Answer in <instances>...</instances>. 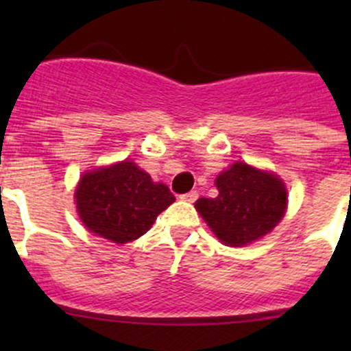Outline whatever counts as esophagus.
I'll return each instance as SVG.
<instances>
[{"label":"esophagus","mask_w":351,"mask_h":351,"mask_svg":"<svg viewBox=\"0 0 351 351\" xmlns=\"http://www.w3.org/2000/svg\"><path fill=\"white\" fill-rule=\"evenodd\" d=\"M180 198H182V200H185V202H195L197 198H198V193L195 192V190H192V192L183 193V195H180Z\"/></svg>","instance_id":"34e87169"}]
</instances>
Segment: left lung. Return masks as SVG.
I'll return each mask as SVG.
<instances>
[{
  "label": "left lung",
  "mask_w": 351,
  "mask_h": 351,
  "mask_svg": "<svg viewBox=\"0 0 351 351\" xmlns=\"http://www.w3.org/2000/svg\"><path fill=\"white\" fill-rule=\"evenodd\" d=\"M219 193L198 198L195 208L228 246H244L263 238L285 214L287 189L270 171L236 161L215 178Z\"/></svg>",
  "instance_id": "left-lung-1"
}]
</instances>
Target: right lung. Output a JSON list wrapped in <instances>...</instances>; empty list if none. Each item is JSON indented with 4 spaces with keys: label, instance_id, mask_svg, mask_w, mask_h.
Masks as SVG:
<instances>
[{
    "label": "right lung",
    "instance_id": "add662e5",
    "mask_svg": "<svg viewBox=\"0 0 351 351\" xmlns=\"http://www.w3.org/2000/svg\"><path fill=\"white\" fill-rule=\"evenodd\" d=\"M83 226L93 234L125 244L146 234L156 217L175 202L162 183L153 182L132 161L86 171L74 192Z\"/></svg>",
    "mask_w": 351,
    "mask_h": 351
}]
</instances>
